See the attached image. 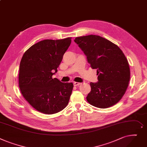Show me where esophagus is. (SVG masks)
<instances>
[{
	"label": "esophagus",
	"mask_w": 147,
	"mask_h": 147,
	"mask_svg": "<svg viewBox=\"0 0 147 147\" xmlns=\"http://www.w3.org/2000/svg\"><path fill=\"white\" fill-rule=\"evenodd\" d=\"M80 84H81L80 82H74V86H77V85H80Z\"/></svg>",
	"instance_id": "1"
}]
</instances>
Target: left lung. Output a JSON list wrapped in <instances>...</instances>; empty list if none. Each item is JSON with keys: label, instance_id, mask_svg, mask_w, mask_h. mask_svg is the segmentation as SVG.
Segmentation results:
<instances>
[{"label": "left lung", "instance_id": "1", "mask_svg": "<svg viewBox=\"0 0 147 147\" xmlns=\"http://www.w3.org/2000/svg\"><path fill=\"white\" fill-rule=\"evenodd\" d=\"M74 41L87 56L98 81L91 82L87 100L92 106L105 109L122 98L130 80V69L123 51L110 41L96 35L76 37Z\"/></svg>", "mask_w": 147, "mask_h": 147}]
</instances>
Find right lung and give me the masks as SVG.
I'll return each mask as SVG.
<instances>
[{"label":"right lung","mask_w":147,"mask_h":147,"mask_svg":"<svg viewBox=\"0 0 147 147\" xmlns=\"http://www.w3.org/2000/svg\"><path fill=\"white\" fill-rule=\"evenodd\" d=\"M71 38L44 40L30 47L20 65L19 87L31 106L42 113L52 115L67 105L74 85L52 76L57 72Z\"/></svg>","instance_id":"obj_1"}]
</instances>
